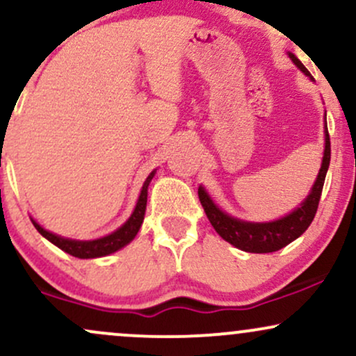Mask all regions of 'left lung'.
<instances>
[{"label":"left lung","mask_w":356,"mask_h":356,"mask_svg":"<svg viewBox=\"0 0 356 356\" xmlns=\"http://www.w3.org/2000/svg\"><path fill=\"white\" fill-rule=\"evenodd\" d=\"M289 58L293 63L300 68L305 75H309L306 67L296 58L293 53H289ZM313 80V79H312ZM330 165V136L328 129L325 125V152H323L321 169L318 172L316 181H314L312 191H309L308 197L296 207L295 211L289 212L284 218L271 220V222H248V220H241L227 216L212 202L204 187H199V201H201L204 211H206L207 219L211 220L212 227L216 232L227 243L238 249H243L246 252H275L277 249L288 246L296 238H300L303 232L308 229L312 220L316 214L318 204H320L323 184H325L326 172H328Z\"/></svg>","instance_id":"8db88e82"}]
</instances>
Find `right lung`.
I'll use <instances>...</instances> for the list:
<instances>
[{
  "mask_svg": "<svg viewBox=\"0 0 356 356\" xmlns=\"http://www.w3.org/2000/svg\"><path fill=\"white\" fill-rule=\"evenodd\" d=\"M155 175V170L150 172L149 177L145 179L144 186H142L140 195H138V201L136 209H134L132 216H130L129 220L124 224L122 227H118L115 232L112 234L105 236V238L100 239H93V241H75V239H67L61 238V236L53 234V232L43 229L36 220H33V226L36 227V231L47 238L50 243L58 246L61 251L68 252V254L80 257V259H90V257H102L112 254V252L118 251L127 244L130 243L134 238L137 236L138 229H140L142 222H144V216H145V207H147V189H149V184L152 181V177Z\"/></svg>",
  "mask_w": 356,
  "mask_h": 356,
  "instance_id": "obj_1",
  "label": "right lung"
}]
</instances>
